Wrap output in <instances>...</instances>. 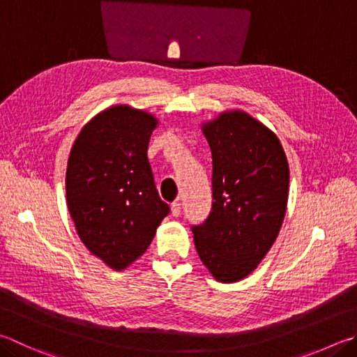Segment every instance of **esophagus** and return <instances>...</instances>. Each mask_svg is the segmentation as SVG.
I'll return each mask as SVG.
<instances>
[{"instance_id": "esophagus-1", "label": "esophagus", "mask_w": 357, "mask_h": 357, "mask_svg": "<svg viewBox=\"0 0 357 357\" xmlns=\"http://www.w3.org/2000/svg\"><path fill=\"white\" fill-rule=\"evenodd\" d=\"M172 215L173 217L181 215V203H178V201H174V203L172 204Z\"/></svg>"}]
</instances>
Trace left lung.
<instances>
[{
    "mask_svg": "<svg viewBox=\"0 0 357 357\" xmlns=\"http://www.w3.org/2000/svg\"><path fill=\"white\" fill-rule=\"evenodd\" d=\"M212 209L192 226L201 262L220 282L248 276L275 243L289 198V164L273 131L243 111L204 123Z\"/></svg>",
    "mask_w": 357,
    "mask_h": 357,
    "instance_id": "8db88e82",
    "label": "left lung"
}]
</instances>
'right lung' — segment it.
Returning <instances> with one entry per match:
<instances>
[{
    "label": "right lung",
    "mask_w": 357,
    "mask_h": 357,
    "mask_svg": "<svg viewBox=\"0 0 357 357\" xmlns=\"http://www.w3.org/2000/svg\"><path fill=\"white\" fill-rule=\"evenodd\" d=\"M156 126V116L140 109L107 107L81 129L70 151L66 190L76 232L116 271L144 255L170 212L146 156Z\"/></svg>",
    "instance_id": "right-lung-1"
}]
</instances>
